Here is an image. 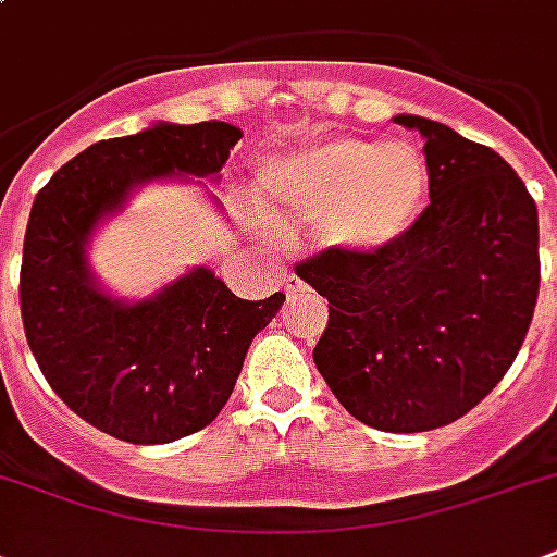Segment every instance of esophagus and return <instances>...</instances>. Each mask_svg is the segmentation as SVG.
<instances>
[{
	"label": "esophagus",
	"mask_w": 557,
	"mask_h": 557,
	"mask_svg": "<svg viewBox=\"0 0 557 557\" xmlns=\"http://www.w3.org/2000/svg\"><path fill=\"white\" fill-rule=\"evenodd\" d=\"M306 292V283L300 277H295V274H288L286 277V295H288V300H295L297 295H304Z\"/></svg>",
	"instance_id": "1"
}]
</instances>
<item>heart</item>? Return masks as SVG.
<instances>
[{"label": "heart", "mask_w": 557, "mask_h": 557, "mask_svg": "<svg viewBox=\"0 0 557 557\" xmlns=\"http://www.w3.org/2000/svg\"><path fill=\"white\" fill-rule=\"evenodd\" d=\"M257 196L286 222H321L344 253H375L416 225L428 196L424 156L407 141L323 138L257 168Z\"/></svg>", "instance_id": "obj_1"}]
</instances>
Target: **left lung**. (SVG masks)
<instances>
[{
	"label": "left lung",
	"mask_w": 557,
	"mask_h": 557,
	"mask_svg": "<svg viewBox=\"0 0 557 557\" xmlns=\"http://www.w3.org/2000/svg\"><path fill=\"white\" fill-rule=\"evenodd\" d=\"M424 138L431 205L375 253L297 265L330 300L314 364L358 422L389 433L457 422L492 393L535 314L537 208L483 144L431 117L396 115Z\"/></svg>",
	"instance_id": "8db88e82"
}]
</instances>
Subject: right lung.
Here are the masks:
<instances>
[{
  "label": "right lung",
  "mask_w": 557,
  "mask_h": 557,
  "mask_svg": "<svg viewBox=\"0 0 557 557\" xmlns=\"http://www.w3.org/2000/svg\"><path fill=\"white\" fill-rule=\"evenodd\" d=\"M243 129L159 124L86 147L37 193L22 245L25 338L51 389L98 431L164 445L201 431L234 393L253 335L286 300H243L205 265L141 300L100 286L89 243L138 187L219 182ZM216 199V196H213Z\"/></svg>",
  "instance_id": "obj_1"
}]
</instances>
